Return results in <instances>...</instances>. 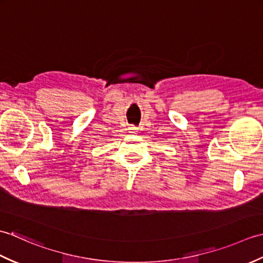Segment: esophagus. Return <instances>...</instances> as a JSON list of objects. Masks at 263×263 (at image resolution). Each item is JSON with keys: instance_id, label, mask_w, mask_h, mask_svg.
I'll return each mask as SVG.
<instances>
[{"instance_id": "esophagus-1", "label": "esophagus", "mask_w": 263, "mask_h": 263, "mask_svg": "<svg viewBox=\"0 0 263 263\" xmlns=\"http://www.w3.org/2000/svg\"><path fill=\"white\" fill-rule=\"evenodd\" d=\"M128 130H130L131 133H137L138 132V128L136 126H133V125L128 127Z\"/></svg>"}]
</instances>
